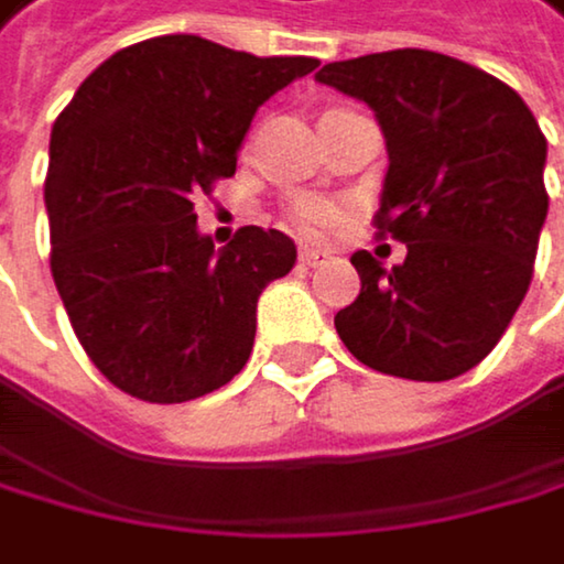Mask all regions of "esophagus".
I'll use <instances>...</instances> for the list:
<instances>
[{
    "label": "esophagus",
    "instance_id": "obj_1",
    "mask_svg": "<svg viewBox=\"0 0 564 564\" xmlns=\"http://www.w3.org/2000/svg\"><path fill=\"white\" fill-rule=\"evenodd\" d=\"M327 257H330V253L321 250V247H311V243L301 247V263H304V267H317V263H324Z\"/></svg>",
    "mask_w": 564,
    "mask_h": 564
}]
</instances>
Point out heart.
Listing matches in <instances>:
<instances>
[{"label":"heart","mask_w":564,"mask_h":564,"mask_svg":"<svg viewBox=\"0 0 564 564\" xmlns=\"http://www.w3.org/2000/svg\"><path fill=\"white\" fill-rule=\"evenodd\" d=\"M288 220H291V227L301 230V234H317V230L327 227L330 210L321 207V204H314V199H297V204L288 210Z\"/></svg>","instance_id":"b5f03b06"}]
</instances>
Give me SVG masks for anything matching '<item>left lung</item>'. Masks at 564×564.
Returning <instances> with one entry per match:
<instances>
[{"label": "left lung", "instance_id": "left-lung-1", "mask_svg": "<svg viewBox=\"0 0 564 564\" xmlns=\"http://www.w3.org/2000/svg\"><path fill=\"white\" fill-rule=\"evenodd\" d=\"M314 79L375 109L388 147L378 227L408 247L394 267L350 257L360 294L334 327L381 375L452 381L481 365L529 294L549 143L511 86L441 53H371Z\"/></svg>", "mask_w": 564, "mask_h": 564}]
</instances>
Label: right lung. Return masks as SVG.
<instances>
[{"mask_svg": "<svg viewBox=\"0 0 564 564\" xmlns=\"http://www.w3.org/2000/svg\"><path fill=\"white\" fill-rule=\"evenodd\" d=\"M317 66L156 35L112 53L59 112L46 173L53 280L83 350L119 391L180 404L243 371L257 301L291 273L297 247L243 227L217 250L193 204L234 176L257 109Z\"/></svg>", "mask_w": 564, "mask_h": 564, "instance_id": "right-lung-1", "label": "right lung"}]
</instances>
